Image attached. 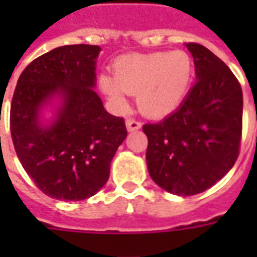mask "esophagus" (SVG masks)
Segmentation results:
<instances>
[{"label":"esophagus","mask_w":257,"mask_h":257,"mask_svg":"<svg viewBox=\"0 0 257 257\" xmlns=\"http://www.w3.org/2000/svg\"><path fill=\"white\" fill-rule=\"evenodd\" d=\"M140 128H142V122L140 121H136L134 118L126 119V129H128L129 132H134V131H138Z\"/></svg>","instance_id":"esophagus-1"}]
</instances>
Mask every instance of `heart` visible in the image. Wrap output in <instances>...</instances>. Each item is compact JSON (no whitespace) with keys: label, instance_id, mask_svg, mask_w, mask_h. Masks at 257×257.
<instances>
[{"label":"heart","instance_id":"b5f03b06","mask_svg":"<svg viewBox=\"0 0 257 257\" xmlns=\"http://www.w3.org/2000/svg\"><path fill=\"white\" fill-rule=\"evenodd\" d=\"M194 60L184 51L125 55L114 63V77L101 74L99 88L117 108H126V95H138L140 110L164 117L183 101L191 84Z\"/></svg>","mask_w":257,"mask_h":257}]
</instances>
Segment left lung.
<instances>
[{
    "label": "left lung",
    "mask_w": 257,
    "mask_h": 257,
    "mask_svg": "<svg viewBox=\"0 0 257 257\" xmlns=\"http://www.w3.org/2000/svg\"><path fill=\"white\" fill-rule=\"evenodd\" d=\"M193 55L197 82L176 111L146 123V161L151 179L176 195L212 187L237 161L242 135V89L224 62L199 44Z\"/></svg>",
    "instance_id": "left-lung-1"
}]
</instances>
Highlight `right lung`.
<instances>
[{
	"label": "right lung",
	"mask_w": 257,
	"mask_h": 257,
	"mask_svg": "<svg viewBox=\"0 0 257 257\" xmlns=\"http://www.w3.org/2000/svg\"><path fill=\"white\" fill-rule=\"evenodd\" d=\"M97 45H64L23 70L11 104L15 151L48 197L79 201L95 195L110 176V164L126 138L123 118L104 110L96 85ZM61 100L51 124L41 122L44 105Z\"/></svg>",
	"instance_id": "right-lung-1"
}]
</instances>
